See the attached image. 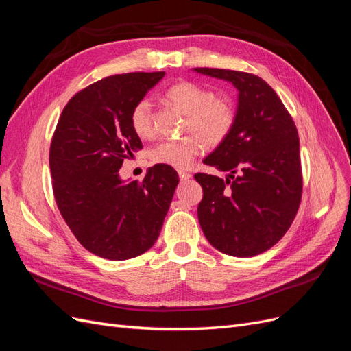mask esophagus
I'll return each mask as SVG.
<instances>
[{"instance_id": "esophagus-1", "label": "esophagus", "mask_w": 351, "mask_h": 351, "mask_svg": "<svg viewBox=\"0 0 351 351\" xmlns=\"http://www.w3.org/2000/svg\"><path fill=\"white\" fill-rule=\"evenodd\" d=\"M178 177H180V182L184 183L189 178H192V173L186 171V169H178Z\"/></svg>"}]
</instances>
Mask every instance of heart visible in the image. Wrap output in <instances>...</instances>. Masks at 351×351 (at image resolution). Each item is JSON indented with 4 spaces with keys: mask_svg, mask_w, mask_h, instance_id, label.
I'll use <instances>...</instances> for the list:
<instances>
[{
    "mask_svg": "<svg viewBox=\"0 0 351 351\" xmlns=\"http://www.w3.org/2000/svg\"><path fill=\"white\" fill-rule=\"evenodd\" d=\"M168 104L186 114L184 130L196 132L186 134L178 139H165L156 143L151 151V159L155 164L173 168H187L204 149V142L217 146L224 142L234 125V110L226 99L214 98V93L192 82H177L165 92ZM133 132L147 139L154 134L152 105L147 99L134 104L130 112Z\"/></svg>",
    "mask_w": 351,
    "mask_h": 351,
    "instance_id": "heart-1",
    "label": "heart"
}]
</instances>
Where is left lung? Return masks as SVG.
<instances>
[{
    "instance_id": "obj_1",
    "label": "left lung",
    "mask_w": 351,
    "mask_h": 351,
    "mask_svg": "<svg viewBox=\"0 0 351 351\" xmlns=\"http://www.w3.org/2000/svg\"><path fill=\"white\" fill-rule=\"evenodd\" d=\"M193 71L230 82L239 92L231 133L204 159L227 171L226 180L195 176L204 189L197 218L215 249L250 258L278 243L299 209V133L278 95L261 77L224 69Z\"/></svg>"
}]
</instances>
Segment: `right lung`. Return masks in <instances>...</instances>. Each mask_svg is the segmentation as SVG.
<instances>
[{"label": "right lung", "instance_id": "add662e5", "mask_svg": "<svg viewBox=\"0 0 351 351\" xmlns=\"http://www.w3.org/2000/svg\"><path fill=\"white\" fill-rule=\"evenodd\" d=\"M164 74H115L92 83L69 101L52 136L49 168L58 209L82 246L99 258L125 261L149 250L173 200L178 184L173 167H151L141 183L119 174L124 159L142 149L132 108Z\"/></svg>", "mask_w": 351, "mask_h": 351}]
</instances>
